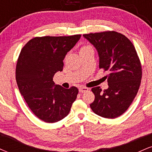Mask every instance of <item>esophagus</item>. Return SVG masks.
<instances>
[{
	"label": "esophagus",
	"mask_w": 152,
	"mask_h": 152,
	"mask_svg": "<svg viewBox=\"0 0 152 152\" xmlns=\"http://www.w3.org/2000/svg\"><path fill=\"white\" fill-rule=\"evenodd\" d=\"M78 91H79V92H81V93H85V92L88 91V88H86V87H79L78 88Z\"/></svg>",
	"instance_id": "esophagus-1"
}]
</instances>
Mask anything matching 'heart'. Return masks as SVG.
Masks as SVG:
<instances>
[{
  "label": "heart",
  "mask_w": 152,
  "mask_h": 152,
  "mask_svg": "<svg viewBox=\"0 0 152 152\" xmlns=\"http://www.w3.org/2000/svg\"><path fill=\"white\" fill-rule=\"evenodd\" d=\"M89 47H90V46H83V48H81V50H83V49H86V48H89Z\"/></svg>",
  "instance_id": "heart-1"
}]
</instances>
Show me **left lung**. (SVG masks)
Instances as JSON below:
<instances>
[{"mask_svg": "<svg viewBox=\"0 0 152 152\" xmlns=\"http://www.w3.org/2000/svg\"><path fill=\"white\" fill-rule=\"evenodd\" d=\"M83 36L98 52L99 69L109 73L106 76L107 89L92 88L95 99L91 108L102 117H118L128 109L140 86L142 66L135 48L126 36L116 31Z\"/></svg>", "mask_w": 152, "mask_h": 152, "instance_id": "8db88e82", "label": "left lung"}]
</instances>
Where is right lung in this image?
<instances>
[{"label":"right lung","instance_id":"obj_1","mask_svg":"<svg viewBox=\"0 0 152 152\" xmlns=\"http://www.w3.org/2000/svg\"><path fill=\"white\" fill-rule=\"evenodd\" d=\"M80 38L81 35L36 37L19 55L15 69L18 89L32 112L47 123L65 118L77 97L76 87L63 88L53 77L63 71V61Z\"/></svg>","mask_w":152,"mask_h":152}]
</instances>
